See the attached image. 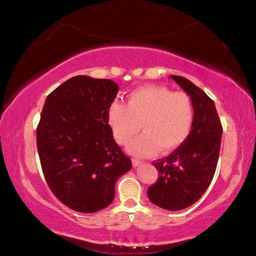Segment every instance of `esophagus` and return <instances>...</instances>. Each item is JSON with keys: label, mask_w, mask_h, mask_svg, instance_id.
Listing matches in <instances>:
<instances>
[{"label": "esophagus", "mask_w": 256, "mask_h": 256, "mask_svg": "<svg viewBox=\"0 0 256 256\" xmlns=\"http://www.w3.org/2000/svg\"><path fill=\"white\" fill-rule=\"evenodd\" d=\"M132 162H133V166L134 167H138V166H140V164H142V162L138 160H135V158L132 160Z\"/></svg>", "instance_id": "obj_1"}]
</instances>
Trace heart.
Segmentation results:
<instances>
[{
	"mask_svg": "<svg viewBox=\"0 0 256 256\" xmlns=\"http://www.w3.org/2000/svg\"><path fill=\"white\" fill-rule=\"evenodd\" d=\"M108 118L114 138L121 145H126L142 124L144 133L132 140L128 150L148 157L158 148L162 153L174 150L186 140L194 121V104L184 92L148 86L132 91L128 104L114 101Z\"/></svg>",
	"mask_w": 256,
	"mask_h": 256,
	"instance_id": "obj_1",
	"label": "heart"
}]
</instances>
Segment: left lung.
<instances>
[{
    "label": "left lung",
    "instance_id": "8db88e82",
    "mask_svg": "<svg viewBox=\"0 0 256 256\" xmlns=\"http://www.w3.org/2000/svg\"><path fill=\"white\" fill-rule=\"evenodd\" d=\"M190 96L194 121L186 140L154 162L158 179L148 189V199L162 209L177 211L198 201L214 178L218 164L222 125L214 102L192 81L170 76Z\"/></svg>",
    "mask_w": 256,
    "mask_h": 256
}]
</instances>
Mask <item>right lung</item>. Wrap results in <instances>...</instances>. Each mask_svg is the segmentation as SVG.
I'll return each instance as SVG.
<instances>
[{"label": "right lung", "instance_id": "add662e5", "mask_svg": "<svg viewBox=\"0 0 256 256\" xmlns=\"http://www.w3.org/2000/svg\"><path fill=\"white\" fill-rule=\"evenodd\" d=\"M118 91L112 80L76 76L46 98L36 130L42 170L54 194L74 211L104 209L132 168L108 125Z\"/></svg>", "mask_w": 256, "mask_h": 256}]
</instances>
